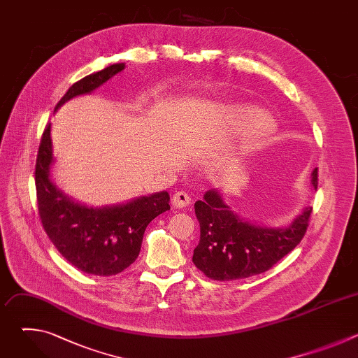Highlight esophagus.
Returning a JSON list of instances; mask_svg holds the SVG:
<instances>
[{
    "mask_svg": "<svg viewBox=\"0 0 358 358\" xmlns=\"http://www.w3.org/2000/svg\"><path fill=\"white\" fill-rule=\"evenodd\" d=\"M171 203L176 208H184L188 207L191 203V196L185 192V191H178L173 195L171 198Z\"/></svg>",
    "mask_w": 358,
    "mask_h": 358,
    "instance_id": "esophagus-1",
    "label": "esophagus"
}]
</instances>
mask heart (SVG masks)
I'll use <instances>...</instances> for the list:
<instances>
[{
  "instance_id": "obj_1",
  "label": "heart",
  "mask_w": 358,
  "mask_h": 358,
  "mask_svg": "<svg viewBox=\"0 0 358 358\" xmlns=\"http://www.w3.org/2000/svg\"><path fill=\"white\" fill-rule=\"evenodd\" d=\"M268 119L265 117V116H262V115H253V117H250V122H249V124H248V129L252 131V133H255V134H258V133H262V131H265L266 129H268Z\"/></svg>"
}]
</instances>
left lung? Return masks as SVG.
Here are the masks:
<instances>
[{
  "mask_svg": "<svg viewBox=\"0 0 358 358\" xmlns=\"http://www.w3.org/2000/svg\"><path fill=\"white\" fill-rule=\"evenodd\" d=\"M312 176L317 188V169ZM194 208L201 236L192 262L207 278L222 282L269 271L300 243L312 215V208H306L287 228L252 225L229 211L214 189L196 201Z\"/></svg>",
  "mask_w": 358,
  "mask_h": 358,
  "instance_id": "1",
  "label": "left lung"
}]
</instances>
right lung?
Masks as SVG:
<instances>
[{
    "label": "right lung",
    "mask_w": 358,
    "mask_h": 358,
    "mask_svg": "<svg viewBox=\"0 0 358 358\" xmlns=\"http://www.w3.org/2000/svg\"><path fill=\"white\" fill-rule=\"evenodd\" d=\"M124 69L115 64L73 83L58 101V109L73 96L89 93ZM50 123L46 124L35 164V187L42 227L62 257L79 271L112 276L123 272L138 257L147 225L170 210L169 192L133 199L123 206L87 208L65 196L49 177L52 164Z\"/></svg>",
    "instance_id": "add662e5"
}]
</instances>
